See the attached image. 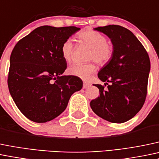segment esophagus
I'll use <instances>...</instances> for the list:
<instances>
[{"instance_id":"obj_1","label":"esophagus","mask_w":159,"mask_h":159,"mask_svg":"<svg viewBox=\"0 0 159 159\" xmlns=\"http://www.w3.org/2000/svg\"><path fill=\"white\" fill-rule=\"evenodd\" d=\"M90 86H91V84H90V83L84 82V84H83V88H89Z\"/></svg>"}]
</instances>
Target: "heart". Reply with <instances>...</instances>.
I'll use <instances>...</instances> for the list:
<instances>
[{"label": "heart", "instance_id": "b5f03b06", "mask_svg": "<svg viewBox=\"0 0 159 159\" xmlns=\"http://www.w3.org/2000/svg\"><path fill=\"white\" fill-rule=\"evenodd\" d=\"M78 37L81 43L88 45L92 49L90 59L94 60L103 65L110 61L113 56V47L107 43V37L99 32L92 29H87L80 32ZM75 46L72 40L67 39L61 46V53L67 62H71L74 56ZM97 66L93 63L86 65H75L68 68V72L72 76L83 80H88L96 71Z\"/></svg>", "mask_w": 159, "mask_h": 159}]
</instances>
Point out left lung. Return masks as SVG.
Returning <instances> with one entry per match:
<instances>
[{"mask_svg":"<svg viewBox=\"0 0 159 159\" xmlns=\"http://www.w3.org/2000/svg\"><path fill=\"white\" fill-rule=\"evenodd\" d=\"M113 44V56L98 72L107 88L98 87L100 96L90 103L98 116L110 123H122L136 116L146 101L150 60L146 50L131 31L118 25L94 28ZM110 83V85L108 83Z\"/></svg>","mask_w":159,"mask_h":159,"instance_id":"1","label":"left lung"}]
</instances>
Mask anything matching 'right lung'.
Here are the masks:
<instances>
[{
    "label": "right lung",
    "instance_id": "1",
    "mask_svg": "<svg viewBox=\"0 0 159 159\" xmlns=\"http://www.w3.org/2000/svg\"><path fill=\"white\" fill-rule=\"evenodd\" d=\"M80 30L76 26L36 28L16 44L10 58L7 84L18 109L36 123H46L66 109L71 95L83 82L62 75L67 68L62 43Z\"/></svg>",
    "mask_w": 159,
    "mask_h": 159
}]
</instances>
